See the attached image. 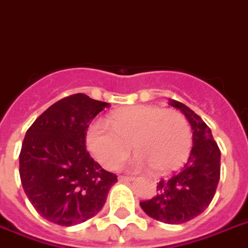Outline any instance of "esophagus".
I'll use <instances>...</instances> for the list:
<instances>
[{"instance_id":"1","label":"esophagus","mask_w":248,"mask_h":248,"mask_svg":"<svg viewBox=\"0 0 248 248\" xmlns=\"http://www.w3.org/2000/svg\"><path fill=\"white\" fill-rule=\"evenodd\" d=\"M118 181H120V182H131V181H134V178H132V177L120 176L118 177Z\"/></svg>"}]
</instances>
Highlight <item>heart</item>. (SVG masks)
<instances>
[{"label":"heart","mask_w":248,"mask_h":248,"mask_svg":"<svg viewBox=\"0 0 248 248\" xmlns=\"http://www.w3.org/2000/svg\"><path fill=\"white\" fill-rule=\"evenodd\" d=\"M86 146L92 155L106 168H114L130 152L135 170L150 167L163 174L182 164L192 145V134L187 118L176 109L156 106H134L110 114L108 124L94 121L88 126Z\"/></svg>","instance_id":"1"}]
</instances>
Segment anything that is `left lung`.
I'll list each match as a JSON object with an SVG mask.
<instances>
[{
    "label": "left lung",
    "mask_w": 248,
    "mask_h": 248,
    "mask_svg": "<svg viewBox=\"0 0 248 248\" xmlns=\"http://www.w3.org/2000/svg\"><path fill=\"white\" fill-rule=\"evenodd\" d=\"M170 106L190 122L194 145L182 170L159 181L155 196L141 201L140 206L159 222L182 224L200 215L213 200L220 178V150L200 116L177 100L170 99Z\"/></svg>",
    "instance_id": "8db88e82"
}]
</instances>
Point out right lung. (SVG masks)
Instances as JSON below:
<instances>
[{"mask_svg": "<svg viewBox=\"0 0 248 248\" xmlns=\"http://www.w3.org/2000/svg\"><path fill=\"white\" fill-rule=\"evenodd\" d=\"M109 103L74 94L52 104L26 131L20 178L44 219L71 227L93 218L106 204L117 176L86 152V128Z\"/></svg>", "mask_w": 248, "mask_h": 248, "instance_id": "obj_1", "label": "right lung"}]
</instances>
